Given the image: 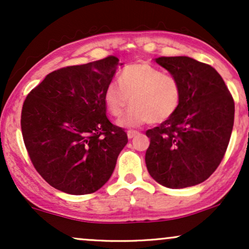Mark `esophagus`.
<instances>
[{
	"label": "esophagus",
	"instance_id": "1",
	"mask_svg": "<svg viewBox=\"0 0 249 249\" xmlns=\"http://www.w3.org/2000/svg\"><path fill=\"white\" fill-rule=\"evenodd\" d=\"M138 133H139L138 131H133V130L127 131V138H128V139H132V138H134V137H136Z\"/></svg>",
	"mask_w": 249,
	"mask_h": 249
}]
</instances>
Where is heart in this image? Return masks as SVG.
I'll return each instance as SVG.
<instances>
[{
    "instance_id": "b5f03b06",
    "label": "heart",
    "mask_w": 249,
    "mask_h": 249,
    "mask_svg": "<svg viewBox=\"0 0 249 249\" xmlns=\"http://www.w3.org/2000/svg\"><path fill=\"white\" fill-rule=\"evenodd\" d=\"M118 124L137 127L150 121L162 123L170 119L181 102V87L176 77L165 75L158 68L141 62L127 65L119 75V84L110 83L105 89L104 102L115 117L124 113Z\"/></svg>"
}]
</instances>
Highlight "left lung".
I'll return each mask as SVG.
<instances>
[{
  "mask_svg": "<svg viewBox=\"0 0 249 249\" xmlns=\"http://www.w3.org/2000/svg\"><path fill=\"white\" fill-rule=\"evenodd\" d=\"M181 87L177 112L146 131L145 162L157 182L168 188L194 186L211 177L224 158L234 124V101L211 65L186 56L154 59Z\"/></svg>",
  "mask_w": 249,
  "mask_h": 249,
  "instance_id": "obj_1",
  "label": "left lung"
}]
</instances>
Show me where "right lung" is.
Listing matches in <instances>:
<instances>
[{"mask_svg":"<svg viewBox=\"0 0 249 249\" xmlns=\"http://www.w3.org/2000/svg\"><path fill=\"white\" fill-rule=\"evenodd\" d=\"M123 65L115 56L53 71L27 96L21 127L42 178L73 196L98 191L112 176L127 134L107 117L105 89Z\"/></svg>","mask_w":249,"mask_h":249,"instance_id":"add662e5","label":"right lung"}]
</instances>
